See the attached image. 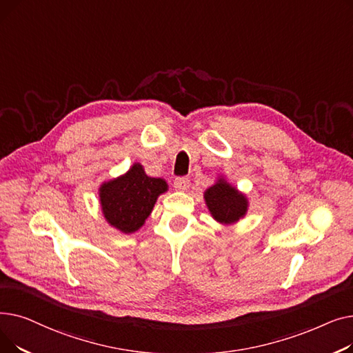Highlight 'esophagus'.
<instances>
[{
	"mask_svg": "<svg viewBox=\"0 0 353 353\" xmlns=\"http://www.w3.org/2000/svg\"><path fill=\"white\" fill-rule=\"evenodd\" d=\"M189 186H190L189 177H176V179H174V188H176L177 190L184 192V190L189 189Z\"/></svg>",
	"mask_w": 353,
	"mask_h": 353,
	"instance_id": "obj_1",
	"label": "esophagus"
}]
</instances>
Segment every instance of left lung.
<instances>
[{
	"label": "left lung",
	"instance_id": "8db88e82",
	"mask_svg": "<svg viewBox=\"0 0 353 353\" xmlns=\"http://www.w3.org/2000/svg\"><path fill=\"white\" fill-rule=\"evenodd\" d=\"M212 216L220 223H234L248 210L246 197L225 180H219L205 193Z\"/></svg>",
	"mask_w": 353,
	"mask_h": 353
}]
</instances>
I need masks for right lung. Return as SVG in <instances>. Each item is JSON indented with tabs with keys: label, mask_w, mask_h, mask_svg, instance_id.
I'll return each instance as SVG.
<instances>
[{
	"label": "right lung",
	"mask_w": 353,
	"mask_h": 353,
	"mask_svg": "<svg viewBox=\"0 0 353 353\" xmlns=\"http://www.w3.org/2000/svg\"><path fill=\"white\" fill-rule=\"evenodd\" d=\"M165 190L163 179L148 177L140 164H134L124 176L100 188L104 217L120 232L133 233L144 225L159 194Z\"/></svg>",
	"instance_id": "obj_1"
}]
</instances>
